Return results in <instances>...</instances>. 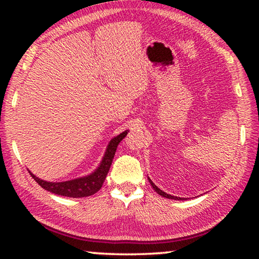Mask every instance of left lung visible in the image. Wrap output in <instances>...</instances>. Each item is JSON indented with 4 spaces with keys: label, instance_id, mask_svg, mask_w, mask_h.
Segmentation results:
<instances>
[{
    "label": "left lung",
    "instance_id": "8db88e82",
    "mask_svg": "<svg viewBox=\"0 0 259 259\" xmlns=\"http://www.w3.org/2000/svg\"><path fill=\"white\" fill-rule=\"evenodd\" d=\"M148 181H150V183H151V185L153 186V188H154V190L159 193V194L161 195V196H164V198H168V199H174V200H183L182 198H177V196H172V195H170V194H166V193H164L163 191H161L159 187H157L154 183H153L151 179H148Z\"/></svg>",
    "mask_w": 259,
    "mask_h": 259
}]
</instances>
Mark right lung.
<instances>
[{"mask_svg":"<svg viewBox=\"0 0 259 259\" xmlns=\"http://www.w3.org/2000/svg\"><path fill=\"white\" fill-rule=\"evenodd\" d=\"M126 134H128V131H124V133L120 134L119 136H116L115 138H113L111 140L99 168L96 170L93 175H90V176L61 183L45 182L40 178L35 177L33 174L29 172L30 176L34 178V181L41 187L51 193H55V194L68 196V198H84V196L93 195L96 192H98L100 190V187H102L105 178H106L108 174V170L111 168L113 157L115 155L116 152V147L119 145L121 140L125 137Z\"/></svg>","mask_w":259,"mask_h":259,"instance_id":"add662e5","label":"right lung"}]
</instances>
